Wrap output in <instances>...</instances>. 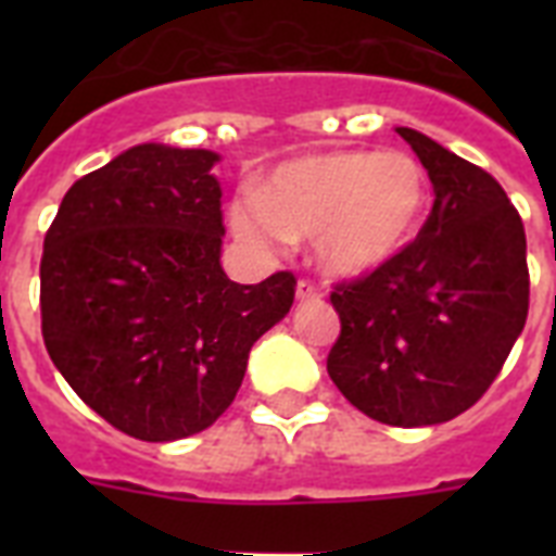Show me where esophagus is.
I'll return each mask as SVG.
<instances>
[{"mask_svg": "<svg viewBox=\"0 0 556 556\" xmlns=\"http://www.w3.org/2000/svg\"><path fill=\"white\" fill-rule=\"evenodd\" d=\"M320 288L314 286V282H308V279H300L296 282V300L300 303H308V300H320Z\"/></svg>", "mask_w": 556, "mask_h": 556, "instance_id": "1", "label": "esophagus"}]
</instances>
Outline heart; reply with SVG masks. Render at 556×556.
Listing matches in <instances>:
<instances>
[{
    "mask_svg": "<svg viewBox=\"0 0 556 556\" xmlns=\"http://www.w3.org/2000/svg\"><path fill=\"white\" fill-rule=\"evenodd\" d=\"M424 204L427 176L404 152H317L282 164L230 222L262 251L314 239L326 274L364 277L404 248Z\"/></svg>",
    "mask_w": 556,
    "mask_h": 556,
    "instance_id": "obj_1",
    "label": "heart"
}]
</instances>
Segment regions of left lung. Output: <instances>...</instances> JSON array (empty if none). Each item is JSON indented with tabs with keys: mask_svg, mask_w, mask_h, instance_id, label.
<instances>
[{
	"mask_svg": "<svg viewBox=\"0 0 556 556\" xmlns=\"http://www.w3.org/2000/svg\"><path fill=\"white\" fill-rule=\"evenodd\" d=\"M432 181L418 239L369 277L334 288L329 378L389 427L456 418L500 375L526 329V227L493 176L397 126Z\"/></svg>",
	"mask_w": 556,
	"mask_h": 556,
	"instance_id": "obj_1",
	"label": "left lung"
}]
</instances>
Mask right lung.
<instances>
[{
  "label": "right lung",
  "mask_w": 556,
  "mask_h": 556,
  "mask_svg": "<svg viewBox=\"0 0 556 556\" xmlns=\"http://www.w3.org/2000/svg\"><path fill=\"white\" fill-rule=\"evenodd\" d=\"M218 155L138 143L65 192L39 262L42 340L86 404L126 435L207 430L256 340L294 303L288 270L239 286L222 268Z\"/></svg>",
  "instance_id": "obj_1"
}]
</instances>
